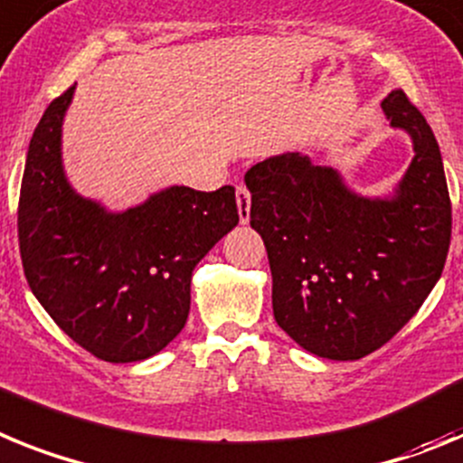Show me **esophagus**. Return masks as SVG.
<instances>
[{
    "instance_id": "34e87169",
    "label": "esophagus",
    "mask_w": 463,
    "mask_h": 463,
    "mask_svg": "<svg viewBox=\"0 0 463 463\" xmlns=\"http://www.w3.org/2000/svg\"><path fill=\"white\" fill-rule=\"evenodd\" d=\"M235 200H237V212H240V221L247 223L249 221V207H251V193L244 184H237L235 188Z\"/></svg>"
}]
</instances>
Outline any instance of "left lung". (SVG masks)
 <instances>
[{"label":"left lung","instance_id":"left-lung-1","mask_svg":"<svg viewBox=\"0 0 463 463\" xmlns=\"http://www.w3.org/2000/svg\"><path fill=\"white\" fill-rule=\"evenodd\" d=\"M415 158L392 200L347 191L331 167L284 154L244 175L263 237L275 319L303 349L356 361L389 343L440 279L452 203L436 137L401 88L382 102Z\"/></svg>","mask_w":463,"mask_h":463}]
</instances>
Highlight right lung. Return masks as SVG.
I'll return each mask as SVG.
<instances>
[{
  "label": "right lung",
  "instance_id": "obj_1",
  "mask_svg": "<svg viewBox=\"0 0 463 463\" xmlns=\"http://www.w3.org/2000/svg\"><path fill=\"white\" fill-rule=\"evenodd\" d=\"M74 86L32 135L18 200V244L32 293L76 345L109 364L158 354L191 309L193 268L240 221L235 188L160 191L109 214L76 195L60 160Z\"/></svg>",
  "mask_w": 463,
  "mask_h": 463
}]
</instances>
